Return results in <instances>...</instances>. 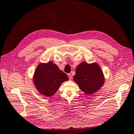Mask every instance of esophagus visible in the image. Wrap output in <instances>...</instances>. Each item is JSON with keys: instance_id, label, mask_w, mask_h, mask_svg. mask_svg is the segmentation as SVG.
<instances>
[{"instance_id": "1", "label": "esophagus", "mask_w": 134, "mask_h": 134, "mask_svg": "<svg viewBox=\"0 0 134 134\" xmlns=\"http://www.w3.org/2000/svg\"><path fill=\"white\" fill-rule=\"evenodd\" d=\"M68 77H69V80H72V75H70V74H68Z\"/></svg>"}]
</instances>
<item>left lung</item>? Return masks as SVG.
Wrapping results in <instances>:
<instances>
[{"label":"left lung","mask_w":134,"mask_h":134,"mask_svg":"<svg viewBox=\"0 0 134 134\" xmlns=\"http://www.w3.org/2000/svg\"><path fill=\"white\" fill-rule=\"evenodd\" d=\"M74 80L87 94L96 92L104 82V75L99 65L97 63L90 64L85 62L77 66Z\"/></svg>","instance_id":"left-lung-1"}]
</instances>
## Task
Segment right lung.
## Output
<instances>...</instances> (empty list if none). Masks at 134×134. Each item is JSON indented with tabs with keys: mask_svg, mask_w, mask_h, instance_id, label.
I'll list each match as a JSON object with an SVG mask.
<instances>
[{
	"mask_svg": "<svg viewBox=\"0 0 134 134\" xmlns=\"http://www.w3.org/2000/svg\"><path fill=\"white\" fill-rule=\"evenodd\" d=\"M33 78L38 91L47 97L54 95L60 85L68 80V76L52 62L40 64L34 72Z\"/></svg>",
	"mask_w": 134,
	"mask_h": 134,
	"instance_id": "right-lung-1",
	"label": "right lung"
}]
</instances>
